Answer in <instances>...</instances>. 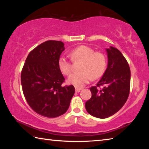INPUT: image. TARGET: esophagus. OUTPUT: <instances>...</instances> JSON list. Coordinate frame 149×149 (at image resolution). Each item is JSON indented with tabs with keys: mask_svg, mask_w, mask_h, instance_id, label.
I'll list each match as a JSON object with an SVG mask.
<instances>
[{
	"mask_svg": "<svg viewBox=\"0 0 149 149\" xmlns=\"http://www.w3.org/2000/svg\"><path fill=\"white\" fill-rule=\"evenodd\" d=\"M82 89L81 88H77V87H75V92L77 93H79L81 90Z\"/></svg>",
	"mask_w": 149,
	"mask_h": 149,
	"instance_id": "obj_1",
	"label": "esophagus"
}]
</instances>
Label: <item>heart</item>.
<instances>
[{
    "label": "heart",
    "mask_w": 149,
    "mask_h": 149,
    "mask_svg": "<svg viewBox=\"0 0 149 149\" xmlns=\"http://www.w3.org/2000/svg\"><path fill=\"white\" fill-rule=\"evenodd\" d=\"M70 56L74 61L81 60L79 72L72 74L68 79V82L76 87H83L87 84L92 77L98 78L104 73L107 60L100 52H95L92 48L85 45L77 47L70 52ZM58 67L63 74L69 75L72 72V62L64 56L58 59Z\"/></svg>",
    "instance_id": "heart-1"
}]
</instances>
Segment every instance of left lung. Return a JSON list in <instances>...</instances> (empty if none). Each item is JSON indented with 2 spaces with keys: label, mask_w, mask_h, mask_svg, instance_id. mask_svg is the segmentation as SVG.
<instances>
[{
  "label": "left lung",
  "mask_w": 149,
  "mask_h": 149,
  "mask_svg": "<svg viewBox=\"0 0 149 149\" xmlns=\"http://www.w3.org/2000/svg\"><path fill=\"white\" fill-rule=\"evenodd\" d=\"M108 65L96 86L90 88L92 97L85 102L87 112L93 116L107 118L118 112L127 101L130 89L131 72L125 57L116 48L106 49ZM104 86L100 90L98 87Z\"/></svg>",
  "instance_id": "obj_1"
}]
</instances>
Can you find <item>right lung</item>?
Returning <instances> with one entry per match:
<instances>
[{
    "instance_id": "1",
    "label": "right lung",
    "mask_w": 149,
    "mask_h": 149,
    "mask_svg": "<svg viewBox=\"0 0 149 149\" xmlns=\"http://www.w3.org/2000/svg\"><path fill=\"white\" fill-rule=\"evenodd\" d=\"M65 49L59 41H47L31 50L21 74L22 90L29 107L37 114L56 118L66 112L75 93L73 85L62 86L64 77L58 59Z\"/></svg>"
}]
</instances>
